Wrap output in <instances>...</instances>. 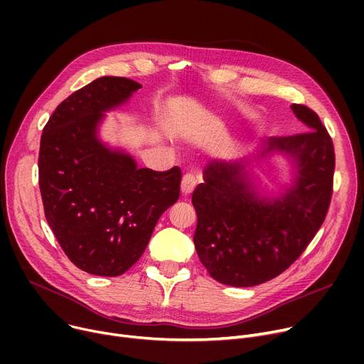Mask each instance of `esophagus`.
<instances>
[{
  "mask_svg": "<svg viewBox=\"0 0 364 364\" xmlns=\"http://www.w3.org/2000/svg\"><path fill=\"white\" fill-rule=\"evenodd\" d=\"M196 187V178L192 176V174H186L183 176V180H181V193L184 196H188L190 193L193 192Z\"/></svg>",
  "mask_w": 364,
  "mask_h": 364,
  "instance_id": "obj_1",
  "label": "esophagus"
}]
</instances>
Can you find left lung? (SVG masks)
I'll return each mask as SVG.
<instances>
[{
	"mask_svg": "<svg viewBox=\"0 0 364 364\" xmlns=\"http://www.w3.org/2000/svg\"><path fill=\"white\" fill-rule=\"evenodd\" d=\"M291 109L307 131L264 140L252 158L213 159L193 192L196 252L223 284L250 288L274 279L304 252L326 217L333 143L316 112L302 105ZM273 154L290 161L293 180L276 196H261L249 166Z\"/></svg>",
	"mask_w": 364,
	"mask_h": 364,
	"instance_id": "1",
	"label": "left lung"
}]
</instances>
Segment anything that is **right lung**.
<instances>
[{
  "label": "right lung",
  "instance_id": "right-lung-1",
  "mask_svg": "<svg viewBox=\"0 0 364 364\" xmlns=\"http://www.w3.org/2000/svg\"><path fill=\"white\" fill-rule=\"evenodd\" d=\"M141 84L102 76L62 102L44 127L40 190L48 225L78 269L114 277L143 255L159 217L180 198L178 166L139 168L122 149L102 141L106 112Z\"/></svg>",
  "mask_w": 364,
  "mask_h": 364
}]
</instances>
